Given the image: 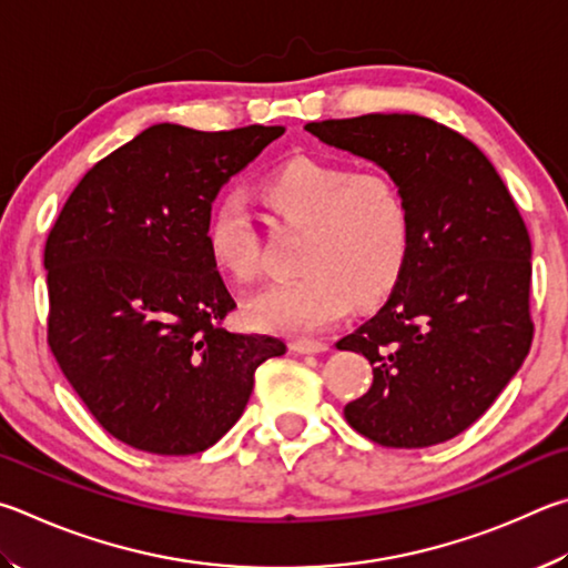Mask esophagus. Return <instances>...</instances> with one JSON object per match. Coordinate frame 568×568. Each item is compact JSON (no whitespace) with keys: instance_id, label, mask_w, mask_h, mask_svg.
<instances>
[{"instance_id":"esophagus-1","label":"esophagus","mask_w":568,"mask_h":568,"mask_svg":"<svg viewBox=\"0 0 568 568\" xmlns=\"http://www.w3.org/2000/svg\"><path fill=\"white\" fill-rule=\"evenodd\" d=\"M290 349L296 354H322L329 349V344L326 342H316V339H294L290 344Z\"/></svg>"}]
</instances>
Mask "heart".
<instances>
[{
    "instance_id": "obj_1",
    "label": "heart",
    "mask_w": 568,
    "mask_h": 568,
    "mask_svg": "<svg viewBox=\"0 0 568 568\" xmlns=\"http://www.w3.org/2000/svg\"><path fill=\"white\" fill-rule=\"evenodd\" d=\"M264 204L278 222L302 229L300 274L258 292L244 316L254 329L312 336L349 314L354 300H384L406 268L409 206L384 172H354L316 156H294L262 179ZM214 264L236 282L258 272V239L239 199H224L206 229Z\"/></svg>"
}]
</instances>
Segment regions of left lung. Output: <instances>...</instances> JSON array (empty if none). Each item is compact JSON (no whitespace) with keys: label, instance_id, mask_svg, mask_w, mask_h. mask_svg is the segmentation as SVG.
Here are the masks:
<instances>
[{"label":"left lung","instance_id":"1","mask_svg":"<svg viewBox=\"0 0 568 568\" xmlns=\"http://www.w3.org/2000/svg\"><path fill=\"white\" fill-rule=\"evenodd\" d=\"M306 132L379 164L412 219L389 302L336 344L374 366L369 392L344 406L346 422L394 449L449 442L531 349V239L519 209L481 149L434 119L364 114Z\"/></svg>","mask_w":568,"mask_h":568}]
</instances>
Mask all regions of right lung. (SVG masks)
<instances>
[{
  "label": "right lung",
  "mask_w": 568,
  "mask_h": 568,
  "mask_svg": "<svg viewBox=\"0 0 568 568\" xmlns=\"http://www.w3.org/2000/svg\"><path fill=\"white\" fill-rule=\"evenodd\" d=\"M284 126L154 124L82 176L44 246L47 342L114 439L199 454L244 414L282 339L224 329L236 310L206 246L212 204Z\"/></svg>",
  "instance_id": "right-lung-1"
}]
</instances>
